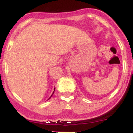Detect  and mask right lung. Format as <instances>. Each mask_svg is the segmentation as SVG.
<instances>
[{
	"label": "right lung",
	"mask_w": 133,
	"mask_h": 133,
	"mask_svg": "<svg viewBox=\"0 0 133 133\" xmlns=\"http://www.w3.org/2000/svg\"><path fill=\"white\" fill-rule=\"evenodd\" d=\"M54 91H55V89H54ZM54 93H53V94H54ZM53 94H52V95H51V96H52V95H53ZM51 97H50L49 98H51Z\"/></svg>",
	"instance_id": "right-lung-1"
}]
</instances>
